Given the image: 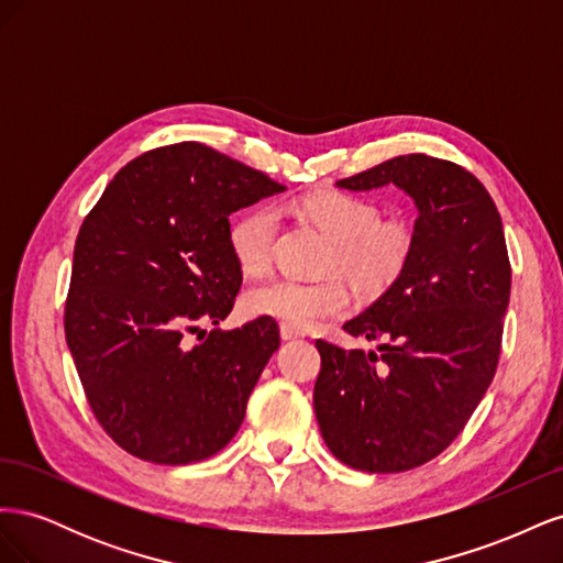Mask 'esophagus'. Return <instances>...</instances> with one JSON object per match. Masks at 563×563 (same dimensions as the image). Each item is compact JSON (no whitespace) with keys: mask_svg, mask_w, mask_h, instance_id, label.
<instances>
[{"mask_svg":"<svg viewBox=\"0 0 563 563\" xmlns=\"http://www.w3.org/2000/svg\"><path fill=\"white\" fill-rule=\"evenodd\" d=\"M282 338L284 340H296V338H302L305 333L302 331H298V329H294V327H288V323H282Z\"/></svg>","mask_w":563,"mask_h":563,"instance_id":"obj_1","label":"esophagus"}]
</instances>
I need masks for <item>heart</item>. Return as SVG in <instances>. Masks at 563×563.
I'll use <instances>...</instances> for the list:
<instances>
[{
    "instance_id": "obj_1",
    "label": "heart",
    "mask_w": 563,
    "mask_h": 563,
    "mask_svg": "<svg viewBox=\"0 0 563 563\" xmlns=\"http://www.w3.org/2000/svg\"><path fill=\"white\" fill-rule=\"evenodd\" d=\"M296 211L308 218L335 242L331 269H340L366 294H385L406 272L416 251V232L401 218L380 220L373 199L323 190L298 199ZM279 232V213L261 203L234 218L230 225V251L246 275H263L272 263ZM352 294L343 279L298 282L275 277L249 288L242 308L251 317H272L298 331L343 317Z\"/></svg>"
}]
</instances>
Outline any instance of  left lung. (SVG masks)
<instances>
[{"label":"left lung","instance_id":"left-lung-1","mask_svg":"<svg viewBox=\"0 0 563 563\" xmlns=\"http://www.w3.org/2000/svg\"><path fill=\"white\" fill-rule=\"evenodd\" d=\"M387 183L420 211L413 258L343 327L385 345L366 354L317 340L321 437L340 463L371 474L430 463L463 432L496 376L512 286L500 213L467 168L416 152L338 180L347 190Z\"/></svg>","mask_w":563,"mask_h":563}]
</instances>
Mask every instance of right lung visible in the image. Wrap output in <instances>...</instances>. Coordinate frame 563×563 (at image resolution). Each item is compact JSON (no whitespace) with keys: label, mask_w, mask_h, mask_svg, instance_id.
I'll use <instances>...</instances> for the list:
<instances>
[{"label":"right lung","mask_w":563,"mask_h":563,"mask_svg":"<svg viewBox=\"0 0 563 563\" xmlns=\"http://www.w3.org/2000/svg\"><path fill=\"white\" fill-rule=\"evenodd\" d=\"M282 190L213 147L176 143L129 162L84 218L65 340L96 420L126 453L190 465L240 430L279 327H201L223 321L242 288L228 216Z\"/></svg>","instance_id":"1"}]
</instances>
